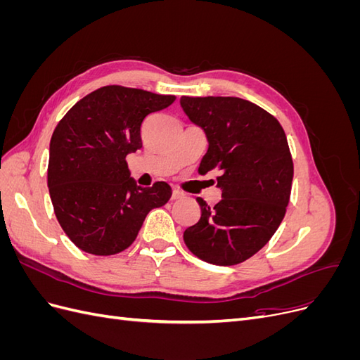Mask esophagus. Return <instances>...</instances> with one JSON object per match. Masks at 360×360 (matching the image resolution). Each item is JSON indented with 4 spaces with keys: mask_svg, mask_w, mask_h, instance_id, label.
<instances>
[{
    "mask_svg": "<svg viewBox=\"0 0 360 360\" xmlns=\"http://www.w3.org/2000/svg\"><path fill=\"white\" fill-rule=\"evenodd\" d=\"M184 197V193L179 189H172V195H171V200H180Z\"/></svg>",
    "mask_w": 360,
    "mask_h": 360,
    "instance_id": "esophagus-1",
    "label": "esophagus"
}]
</instances>
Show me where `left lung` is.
<instances>
[{
	"instance_id": "left-lung-1",
	"label": "left lung",
	"mask_w": 360,
	"mask_h": 360,
	"mask_svg": "<svg viewBox=\"0 0 360 360\" xmlns=\"http://www.w3.org/2000/svg\"><path fill=\"white\" fill-rule=\"evenodd\" d=\"M180 105L209 141L198 171L219 172L222 191L213 209L197 198L201 217L183 240L210 264L243 263L270 240L287 212L292 159L285 132L274 115L240 97L181 96Z\"/></svg>"
}]
</instances>
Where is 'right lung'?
<instances>
[{"label":"right lung","mask_w":360,"mask_h":360,"mask_svg":"<svg viewBox=\"0 0 360 360\" xmlns=\"http://www.w3.org/2000/svg\"><path fill=\"white\" fill-rule=\"evenodd\" d=\"M176 96L106 85L76 102L53 130L48 188L57 219L84 252L114 255L138 236L147 213L167 204L171 188H141L126 156L143 147L141 124Z\"/></svg>","instance_id":"right-lung-1"}]
</instances>
